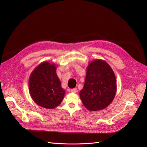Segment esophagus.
I'll return each mask as SVG.
<instances>
[{
    "label": "esophagus",
    "mask_w": 147,
    "mask_h": 147,
    "mask_svg": "<svg viewBox=\"0 0 147 147\" xmlns=\"http://www.w3.org/2000/svg\"><path fill=\"white\" fill-rule=\"evenodd\" d=\"M71 92H74V93H76V92H77V91H78V90H77V88H74V89H71Z\"/></svg>",
    "instance_id": "esophagus-1"
}]
</instances>
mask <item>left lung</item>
<instances>
[{"label":"left lung","instance_id":"obj_1","mask_svg":"<svg viewBox=\"0 0 147 147\" xmlns=\"http://www.w3.org/2000/svg\"><path fill=\"white\" fill-rule=\"evenodd\" d=\"M117 92V82L112 69L106 61L96 59L86 68L83 88L80 96L90 111L101 110L110 104Z\"/></svg>","mask_w":147,"mask_h":147}]
</instances>
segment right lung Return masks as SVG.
<instances>
[{"mask_svg": "<svg viewBox=\"0 0 147 147\" xmlns=\"http://www.w3.org/2000/svg\"><path fill=\"white\" fill-rule=\"evenodd\" d=\"M54 63L43 62L35 67L29 79V90L33 100L39 106L53 109L63 101L65 90L56 74Z\"/></svg>", "mask_w": 147, "mask_h": 147, "instance_id": "1", "label": "right lung"}]
</instances>
